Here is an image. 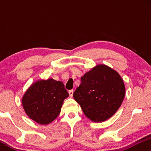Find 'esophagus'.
Returning a JSON list of instances; mask_svg holds the SVG:
<instances>
[{
  "label": "esophagus",
  "instance_id": "esophagus-1",
  "mask_svg": "<svg viewBox=\"0 0 151 151\" xmlns=\"http://www.w3.org/2000/svg\"><path fill=\"white\" fill-rule=\"evenodd\" d=\"M69 96L72 98L73 97V90H70L69 91Z\"/></svg>",
  "mask_w": 151,
  "mask_h": 151
}]
</instances>
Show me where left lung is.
I'll list each match as a JSON object with an SVG mask.
<instances>
[{"instance_id":"obj_1","label":"left lung","mask_w":151,"mask_h":151,"mask_svg":"<svg viewBox=\"0 0 151 151\" xmlns=\"http://www.w3.org/2000/svg\"><path fill=\"white\" fill-rule=\"evenodd\" d=\"M125 96L123 80L116 71L104 65H97L81 77L73 98L84 115L102 122L115 114Z\"/></svg>"}]
</instances>
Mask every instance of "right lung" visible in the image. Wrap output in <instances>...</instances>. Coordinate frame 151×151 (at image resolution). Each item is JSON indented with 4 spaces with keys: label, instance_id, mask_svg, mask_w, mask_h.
Instances as JSON below:
<instances>
[{
    "label": "right lung",
    "instance_id": "right-lung-1",
    "mask_svg": "<svg viewBox=\"0 0 151 151\" xmlns=\"http://www.w3.org/2000/svg\"><path fill=\"white\" fill-rule=\"evenodd\" d=\"M68 96L63 82L49 78L32 84L22 97V104L31 119L46 125L58 116L63 101Z\"/></svg>",
    "mask_w": 151,
    "mask_h": 151
}]
</instances>
